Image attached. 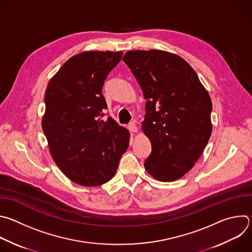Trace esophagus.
<instances>
[{
	"label": "esophagus",
	"instance_id": "1",
	"mask_svg": "<svg viewBox=\"0 0 252 252\" xmlns=\"http://www.w3.org/2000/svg\"><path fill=\"white\" fill-rule=\"evenodd\" d=\"M128 128H129V130L131 132H136L137 131V126H136V125L134 123H129L128 124Z\"/></svg>",
	"mask_w": 252,
	"mask_h": 252
}]
</instances>
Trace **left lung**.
Here are the masks:
<instances>
[{"label":"left lung","instance_id":"left-lung-1","mask_svg":"<svg viewBox=\"0 0 252 252\" xmlns=\"http://www.w3.org/2000/svg\"><path fill=\"white\" fill-rule=\"evenodd\" d=\"M123 60L146 100L142 131L152 150L145 169L159 181H175L195 165L210 139L211 98L194 69L176 54L135 50Z\"/></svg>","mask_w":252,"mask_h":252}]
</instances>
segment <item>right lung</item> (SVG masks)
I'll list each match as a JSON object with an SVG mask.
<instances>
[{
	"label": "right lung",
	"mask_w": 252,
	"mask_h": 252,
	"mask_svg": "<svg viewBox=\"0 0 252 252\" xmlns=\"http://www.w3.org/2000/svg\"><path fill=\"white\" fill-rule=\"evenodd\" d=\"M123 52L87 51L67 60L47 85L42 129L53 160L73 182L99 186L110 181L129 142V132L107 109L102 88Z\"/></svg>",
	"instance_id": "1"
}]
</instances>
